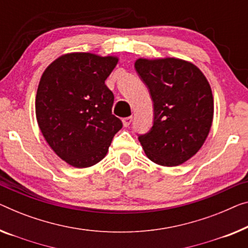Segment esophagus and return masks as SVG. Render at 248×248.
Wrapping results in <instances>:
<instances>
[{"instance_id": "34e87169", "label": "esophagus", "mask_w": 248, "mask_h": 248, "mask_svg": "<svg viewBox=\"0 0 248 248\" xmlns=\"http://www.w3.org/2000/svg\"><path fill=\"white\" fill-rule=\"evenodd\" d=\"M131 121H132V117H127V118H124V119H123L124 127H129V124H131Z\"/></svg>"}]
</instances>
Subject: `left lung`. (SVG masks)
I'll list each match as a JSON object with an SVG mask.
<instances>
[{"label":"left lung","instance_id":"obj_1","mask_svg":"<svg viewBox=\"0 0 248 248\" xmlns=\"http://www.w3.org/2000/svg\"><path fill=\"white\" fill-rule=\"evenodd\" d=\"M135 68L154 101L153 127L138 138L142 149L157 165H182L198 153L212 128L209 82L194 63L177 58H139Z\"/></svg>","mask_w":248,"mask_h":248}]
</instances>
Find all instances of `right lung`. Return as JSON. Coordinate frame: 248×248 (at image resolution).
Here are the masks:
<instances>
[{"label": "right lung", "mask_w": 248, "mask_h": 248, "mask_svg": "<svg viewBox=\"0 0 248 248\" xmlns=\"http://www.w3.org/2000/svg\"><path fill=\"white\" fill-rule=\"evenodd\" d=\"M118 61L114 55L66 53L40 79L35 97L39 128L51 149L72 167L101 161L123 127L112 114L114 97L105 84Z\"/></svg>", "instance_id": "add662e5"}]
</instances>
